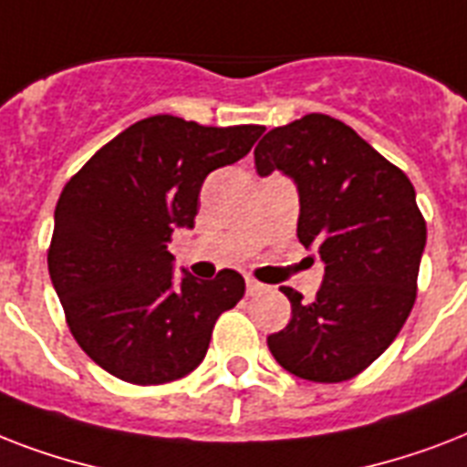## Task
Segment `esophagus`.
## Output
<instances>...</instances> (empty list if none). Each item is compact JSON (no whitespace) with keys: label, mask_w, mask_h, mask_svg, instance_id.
Here are the masks:
<instances>
[{"label":"esophagus","mask_w":467,"mask_h":467,"mask_svg":"<svg viewBox=\"0 0 467 467\" xmlns=\"http://www.w3.org/2000/svg\"><path fill=\"white\" fill-rule=\"evenodd\" d=\"M262 291H264V285L259 284V281H254V278H247V296H259Z\"/></svg>","instance_id":"1"}]
</instances>
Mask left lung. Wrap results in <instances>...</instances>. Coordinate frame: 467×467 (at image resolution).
Returning a JSON list of instances; mask_svg holds the SVG:
<instances>
[{
	"label": "left lung",
	"mask_w": 467,
	"mask_h": 467,
	"mask_svg": "<svg viewBox=\"0 0 467 467\" xmlns=\"http://www.w3.org/2000/svg\"><path fill=\"white\" fill-rule=\"evenodd\" d=\"M259 176L281 171L300 198L298 240L317 249V298L293 288L291 322L269 348L288 373L341 383L368 368L400 334L417 298L427 223L405 171L325 113L274 128L254 150Z\"/></svg>",
	"instance_id": "left-lung-1"
}]
</instances>
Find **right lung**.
Wrapping results in <instances>:
<instances>
[{
	"mask_svg": "<svg viewBox=\"0 0 467 467\" xmlns=\"http://www.w3.org/2000/svg\"><path fill=\"white\" fill-rule=\"evenodd\" d=\"M262 126L205 128L150 116L99 150L62 189L47 271L84 354L135 385L171 383L205 358L215 319L244 296L223 269L201 281L167 249L193 227L205 176L247 155Z\"/></svg>",
	"mask_w": 467,
	"mask_h": 467,
	"instance_id": "1",
	"label": "right lung"
}]
</instances>
